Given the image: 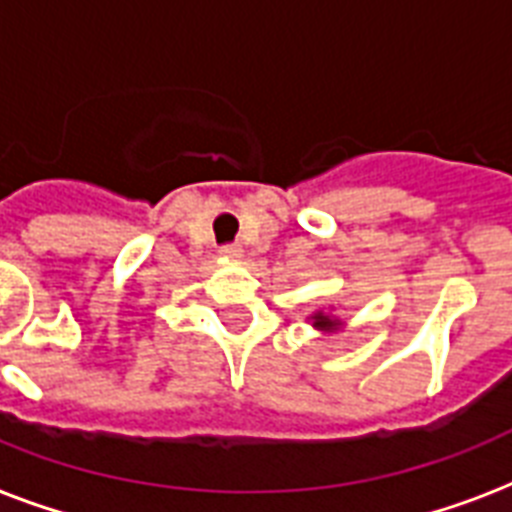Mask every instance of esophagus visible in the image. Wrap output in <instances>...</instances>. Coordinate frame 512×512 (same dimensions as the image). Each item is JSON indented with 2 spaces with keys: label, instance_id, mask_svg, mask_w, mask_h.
<instances>
[{
  "label": "esophagus",
  "instance_id": "esophagus-1",
  "mask_svg": "<svg viewBox=\"0 0 512 512\" xmlns=\"http://www.w3.org/2000/svg\"><path fill=\"white\" fill-rule=\"evenodd\" d=\"M220 255H223V257H241V247H239V244H223V247H220Z\"/></svg>",
  "mask_w": 512,
  "mask_h": 512
}]
</instances>
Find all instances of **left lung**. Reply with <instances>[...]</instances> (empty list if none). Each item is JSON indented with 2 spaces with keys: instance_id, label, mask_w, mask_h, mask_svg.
I'll return each mask as SVG.
<instances>
[{
  "instance_id": "left-lung-1",
  "label": "left lung",
  "mask_w": 512,
  "mask_h": 512,
  "mask_svg": "<svg viewBox=\"0 0 512 512\" xmlns=\"http://www.w3.org/2000/svg\"><path fill=\"white\" fill-rule=\"evenodd\" d=\"M313 327H335V321L329 319V316H313Z\"/></svg>"
}]
</instances>
